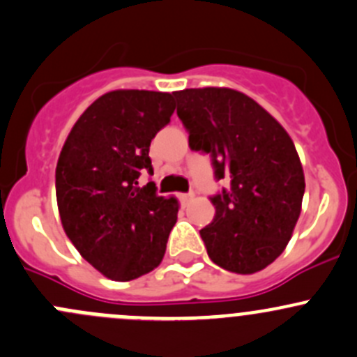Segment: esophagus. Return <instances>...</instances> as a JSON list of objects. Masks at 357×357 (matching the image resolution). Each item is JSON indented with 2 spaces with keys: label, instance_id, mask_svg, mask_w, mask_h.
I'll use <instances>...</instances> for the list:
<instances>
[{
  "label": "esophagus",
  "instance_id": "34e87169",
  "mask_svg": "<svg viewBox=\"0 0 357 357\" xmlns=\"http://www.w3.org/2000/svg\"><path fill=\"white\" fill-rule=\"evenodd\" d=\"M194 197V194L192 192H187V194H180V201H182L183 204L187 203V201H190Z\"/></svg>",
  "mask_w": 357,
  "mask_h": 357
}]
</instances>
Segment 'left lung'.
Returning a JSON list of instances; mask_svg holds the SVG:
<instances>
[{
    "instance_id": "1",
    "label": "left lung",
    "mask_w": 357,
    "mask_h": 357,
    "mask_svg": "<svg viewBox=\"0 0 357 357\" xmlns=\"http://www.w3.org/2000/svg\"><path fill=\"white\" fill-rule=\"evenodd\" d=\"M194 151L211 156L230 189L211 197L215 218L199 230L211 261L249 275L287 248L301 215L304 172L290 135L255 99L229 87L174 93Z\"/></svg>"
}]
</instances>
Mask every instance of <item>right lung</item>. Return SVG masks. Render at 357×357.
<instances>
[{
    "label": "right lung",
    "instance_id": "obj_1",
    "mask_svg": "<svg viewBox=\"0 0 357 357\" xmlns=\"http://www.w3.org/2000/svg\"><path fill=\"white\" fill-rule=\"evenodd\" d=\"M175 112L170 93L119 89L102 94L70 130L56 165L65 234L105 277L128 282L163 259L178 201L156 194L149 146Z\"/></svg>",
    "mask_w": 357,
    "mask_h": 357
}]
</instances>
